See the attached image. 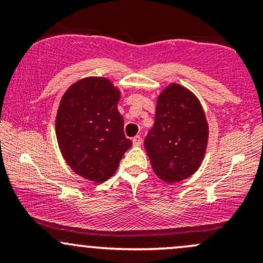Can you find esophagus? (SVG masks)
Wrapping results in <instances>:
<instances>
[{"instance_id":"34e87169","label":"esophagus","mask_w":263,"mask_h":263,"mask_svg":"<svg viewBox=\"0 0 263 263\" xmlns=\"http://www.w3.org/2000/svg\"><path fill=\"white\" fill-rule=\"evenodd\" d=\"M132 143H134V146H141V144H142V137H141V136H135L134 140H132Z\"/></svg>"}]
</instances>
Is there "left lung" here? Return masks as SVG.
Segmentation results:
<instances>
[{
	"label": "left lung",
	"instance_id": "1",
	"mask_svg": "<svg viewBox=\"0 0 263 263\" xmlns=\"http://www.w3.org/2000/svg\"><path fill=\"white\" fill-rule=\"evenodd\" d=\"M208 122L198 98L172 84L157 99L155 125L144 140L153 171L167 183L189 178L200 167L208 144Z\"/></svg>",
	"mask_w": 263,
	"mask_h": 263
}]
</instances>
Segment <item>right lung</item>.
Wrapping results in <instances>:
<instances>
[{
    "instance_id": "right-lung-1",
    "label": "right lung",
    "mask_w": 263,
    "mask_h": 263,
    "mask_svg": "<svg viewBox=\"0 0 263 263\" xmlns=\"http://www.w3.org/2000/svg\"><path fill=\"white\" fill-rule=\"evenodd\" d=\"M120 91L106 78H85L63 95L55 134L63 157L75 173L95 183L119 168L132 142L123 134L117 110Z\"/></svg>"
}]
</instances>
